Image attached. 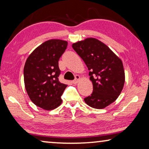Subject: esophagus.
Returning <instances> with one entry per match:
<instances>
[{"label": "esophagus", "mask_w": 149, "mask_h": 149, "mask_svg": "<svg viewBox=\"0 0 149 149\" xmlns=\"http://www.w3.org/2000/svg\"><path fill=\"white\" fill-rule=\"evenodd\" d=\"M79 79H80V76H79V75H75V79H74V81H72V83L74 84H76L77 82H78Z\"/></svg>", "instance_id": "esophagus-1"}]
</instances>
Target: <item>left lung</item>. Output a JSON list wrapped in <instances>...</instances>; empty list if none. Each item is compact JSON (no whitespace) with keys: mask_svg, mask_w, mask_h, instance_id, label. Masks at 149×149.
<instances>
[{"mask_svg":"<svg viewBox=\"0 0 149 149\" xmlns=\"http://www.w3.org/2000/svg\"><path fill=\"white\" fill-rule=\"evenodd\" d=\"M72 47L87 65L93 84L86 98L90 107L102 109L114 102L123 90L125 74L121 59L102 42L92 37L77 41Z\"/></svg>","mask_w":149,"mask_h":149,"instance_id":"obj_1","label":"left lung"}]
</instances>
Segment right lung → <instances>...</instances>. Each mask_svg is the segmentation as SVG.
<instances>
[{"mask_svg": "<svg viewBox=\"0 0 149 149\" xmlns=\"http://www.w3.org/2000/svg\"><path fill=\"white\" fill-rule=\"evenodd\" d=\"M68 41L53 39L37 47L24 66V82L29 97L35 105L52 110L61 105V95L68 85L59 82L58 61Z\"/></svg>", "mask_w": 149, "mask_h": 149, "instance_id": "add662e5", "label": "right lung"}]
</instances>
